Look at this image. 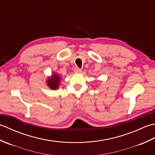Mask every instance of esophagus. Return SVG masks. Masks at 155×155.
Wrapping results in <instances>:
<instances>
[{
	"label": "esophagus",
	"mask_w": 155,
	"mask_h": 155,
	"mask_svg": "<svg viewBox=\"0 0 155 155\" xmlns=\"http://www.w3.org/2000/svg\"><path fill=\"white\" fill-rule=\"evenodd\" d=\"M81 72H82V70L81 68H76L74 69V73L75 74H80V73H81Z\"/></svg>",
	"instance_id": "obj_1"
}]
</instances>
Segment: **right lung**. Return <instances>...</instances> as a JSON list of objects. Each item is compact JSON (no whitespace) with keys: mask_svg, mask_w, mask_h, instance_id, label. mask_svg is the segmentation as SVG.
Segmentation results:
<instances>
[{"mask_svg":"<svg viewBox=\"0 0 155 155\" xmlns=\"http://www.w3.org/2000/svg\"><path fill=\"white\" fill-rule=\"evenodd\" d=\"M61 83V77L57 72H53L47 79V85L52 90H57L59 88Z\"/></svg>","mask_w":155,"mask_h":155,"instance_id":"1","label":"right lung"}]
</instances>
